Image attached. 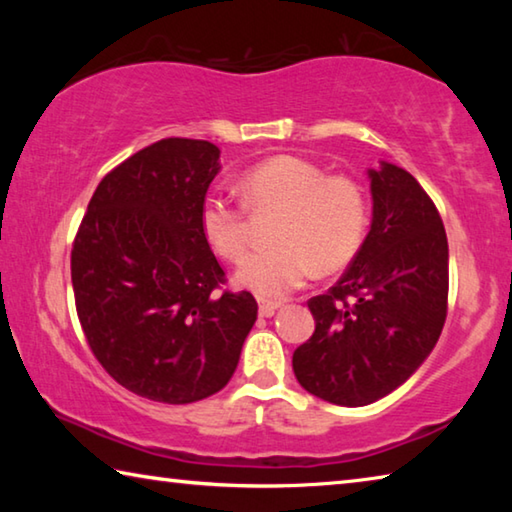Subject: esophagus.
<instances>
[{
  "label": "esophagus",
  "instance_id": "1",
  "mask_svg": "<svg viewBox=\"0 0 512 512\" xmlns=\"http://www.w3.org/2000/svg\"><path fill=\"white\" fill-rule=\"evenodd\" d=\"M282 307V302H277V300H264V298H259V316H273L277 309Z\"/></svg>",
  "mask_w": 512,
  "mask_h": 512
}]
</instances>
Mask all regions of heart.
<instances>
[{
	"mask_svg": "<svg viewBox=\"0 0 512 512\" xmlns=\"http://www.w3.org/2000/svg\"><path fill=\"white\" fill-rule=\"evenodd\" d=\"M241 198L210 194L201 205V228L216 253L239 262L253 241V214L277 212L275 244L248 255L237 268V284L259 298L280 300L316 271H336L357 253L368 223L361 185L298 155H275L241 176Z\"/></svg>",
	"mask_w": 512,
	"mask_h": 512,
	"instance_id": "b5f03b06",
	"label": "heart"
}]
</instances>
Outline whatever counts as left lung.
Here are the masks:
<instances>
[{
	"label": "left lung",
	"mask_w": 512,
	"mask_h": 512,
	"mask_svg": "<svg viewBox=\"0 0 512 512\" xmlns=\"http://www.w3.org/2000/svg\"><path fill=\"white\" fill-rule=\"evenodd\" d=\"M372 225L348 271L309 298L316 329L293 352L300 386L366 406L404 384L443 332L449 293L445 225L409 171H370Z\"/></svg>",
	"instance_id": "1"
}]
</instances>
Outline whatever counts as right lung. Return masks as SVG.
<instances>
[{"label": "right lung", "instance_id": "right-lung-1", "mask_svg": "<svg viewBox=\"0 0 512 512\" xmlns=\"http://www.w3.org/2000/svg\"><path fill=\"white\" fill-rule=\"evenodd\" d=\"M219 146L167 137L108 171L72 244L76 314L94 357L128 391L164 404L228 384L257 300L232 293L201 228Z\"/></svg>", "mask_w": 512, "mask_h": 512}]
</instances>
